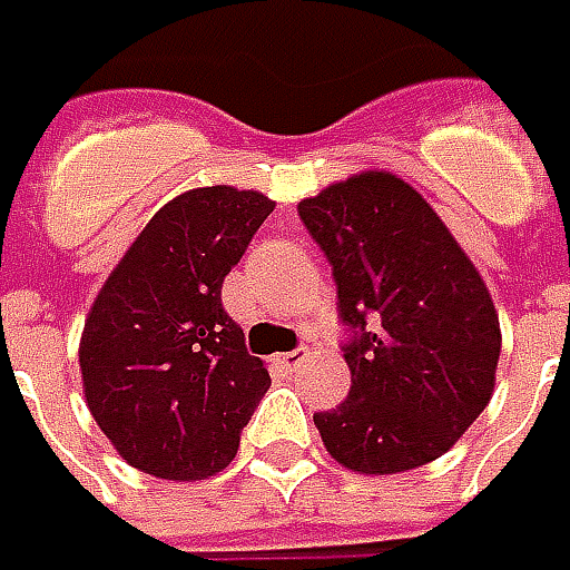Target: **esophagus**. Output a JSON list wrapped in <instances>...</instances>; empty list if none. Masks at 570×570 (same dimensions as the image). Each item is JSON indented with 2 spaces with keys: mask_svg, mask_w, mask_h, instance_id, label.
<instances>
[{
  "mask_svg": "<svg viewBox=\"0 0 570 570\" xmlns=\"http://www.w3.org/2000/svg\"><path fill=\"white\" fill-rule=\"evenodd\" d=\"M305 360H308V350H305V346H296V350H289V353H284V356H281L277 363L293 372V368H299V365H303Z\"/></svg>",
  "mask_w": 570,
  "mask_h": 570,
  "instance_id": "34e87169",
  "label": "esophagus"
}]
</instances>
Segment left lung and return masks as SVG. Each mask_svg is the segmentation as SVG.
<instances>
[{"label":"left lung","instance_id":"8db88e82","mask_svg":"<svg viewBox=\"0 0 570 570\" xmlns=\"http://www.w3.org/2000/svg\"><path fill=\"white\" fill-rule=\"evenodd\" d=\"M337 284L350 394L315 413L327 454L353 473L442 458L495 391L499 315L442 217L391 173H360L299 202Z\"/></svg>","mask_w":570,"mask_h":570}]
</instances>
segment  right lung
I'll return each instance as SVG.
<instances>
[{
    "instance_id": "right-lung-1",
    "label": "right lung",
    "mask_w": 570,
    "mask_h": 570,
    "mask_svg": "<svg viewBox=\"0 0 570 570\" xmlns=\"http://www.w3.org/2000/svg\"><path fill=\"white\" fill-rule=\"evenodd\" d=\"M274 202L233 186L164 205L112 267L81 334L90 416L122 461L160 480H205L239 451L271 375L220 303Z\"/></svg>"
}]
</instances>
